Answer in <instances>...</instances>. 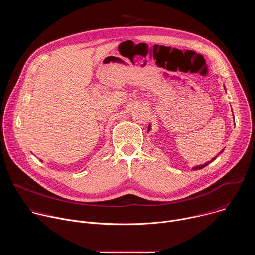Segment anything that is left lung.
Returning <instances> with one entry per match:
<instances>
[{"label":"left lung","instance_id":"obj_1","mask_svg":"<svg viewBox=\"0 0 255 255\" xmlns=\"http://www.w3.org/2000/svg\"><path fill=\"white\" fill-rule=\"evenodd\" d=\"M149 129H150V126H149V127H148V130H149ZM222 152H223V150H222V151H221V152H220V153H222ZM215 158H216V157H215ZM215 158H213V159H212V160H211V161H213V160H214V159H215ZM211 161H209V162H208V163H205V164H202V165H199V166H195V167H194V168H193V169H194V170H197V169H202V168H203V167H205V166H206V165H208V164H209V163H210V162H211Z\"/></svg>","mask_w":255,"mask_h":255}]
</instances>
